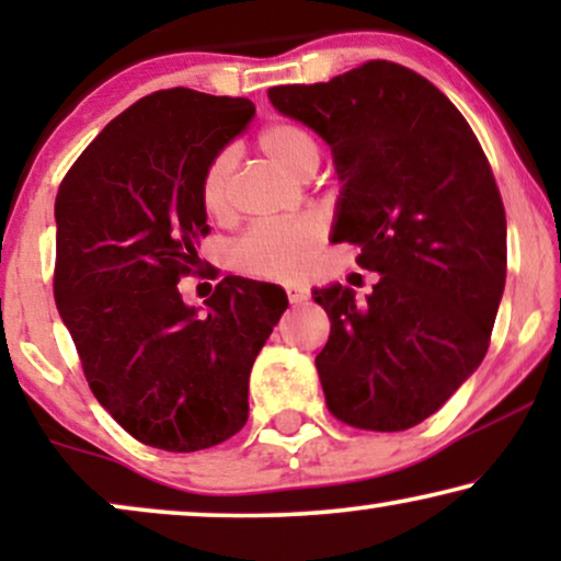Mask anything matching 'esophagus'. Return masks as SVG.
<instances>
[{
  "label": "esophagus",
  "instance_id": "34e87169",
  "mask_svg": "<svg viewBox=\"0 0 561 561\" xmlns=\"http://www.w3.org/2000/svg\"><path fill=\"white\" fill-rule=\"evenodd\" d=\"M286 296H288V301L294 304V306L309 301V290H306V288H288Z\"/></svg>",
  "mask_w": 561,
  "mask_h": 561
}]
</instances>
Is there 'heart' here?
Segmentation results:
<instances>
[{
  "label": "heart",
  "instance_id": "obj_1",
  "mask_svg": "<svg viewBox=\"0 0 561 561\" xmlns=\"http://www.w3.org/2000/svg\"><path fill=\"white\" fill-rule=\"evenodd\" d=\"M257 148L273 163L286 168L294 175H311L321 160V145L311 129L298 122H273L260 129ZM234 171L237 150L232 145L214 152L206 160L198 179V198L211 219L225 221L234 211ZM324 242V227L319 219L290 217L278 221H263L250 227L232 244V260L240 271L255 278L294 283L311 271L317 252Z\"/></svg>",
  "mask_w": 561,
  "mask_h": 561
}]
</instances>
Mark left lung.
I'll return each instance as SVG.
<instances>
[{"label":"left lung","mask_w":561,"mask_h":561,"mask_svg":"<svg viewBox=\"0 0 561 561\" xmlns=\"http://www.w3.org/2000/svg\"><path fill=\"white\" fill-rule=\"evenodd\" d=\"M267 96L332 145L344 181L332 240L380 273L365 304L340 283L313 290L332 319L317 355L327 409L365 432L416 426L490 347L508 265L493 168L457 106L393 60Z\"/></svg>","instance_id":"left-lung-1"}]
</instances>
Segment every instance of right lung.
Returning a JSON list of instances; mask_svg holds the SVG:
<instances>
[{
	"label": "right lung",
	"instance_id": "obj_1",
	"mask_svg": "<svg viewBox=\"0 0 561 561\" xmlns=\"http://www.w3.org/2000/svg\"><path fill=\"white\" fill-rule=\"evenodd\" d=\"M252 114L242 96L160 89L114 117L60 181L58 313L91 393L148 447L198 451L240 432L252 363L288 309L278 286L240 275L217 283L202 317L179 290L202 271L206 160Z\"/></svg>",
	"mask_w": 561,
	"mask_h": 561
}]
</instances>
